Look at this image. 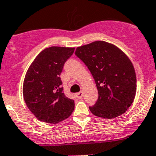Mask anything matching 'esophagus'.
Segmentation results:
<instances>
[{
	"label": "esophagus",
	"instance_id": "esophagus-1",
	"mask_svg": "<svg viewBox=\"0 0 156 156\" xmlns=\"http://www.w3.org/2000/svg\"><path fill=\"white\" fill-rule=\"evenodd\" d=\"M83 94H84L83 91H80V92H78V93L76 94V97L78 98H79V99H81V98L83 97Z\"/></svg>",
	"mask_w": 156,
	"mask_h": 156
}]
</instances>
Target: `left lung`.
<instances>
[{
	"mask_svg": "<svg viewBox=\"0 0 156 156\" xmlns=\"http://www.w3.org/2000/svg\"><path fill=\"white\" fill-rule=\"evenodd\" d=\"M75 55L87 66L98 90V99L89 107L94 115L113 119L133 104L136 76L127 55L111 43L95 41L76 49Z\"/></svg>",
	"mask_w": 156,
	"mask_h": 156,
	"instance_id": "8db88e82",
	"label": "left lung"
}]
</instances>
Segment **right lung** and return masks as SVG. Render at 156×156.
Here are the masks:
<instances>
[{
  "mask_svg": "<svg viewBox=\"0 0 156 156\" xmlns=\"http://www.w3.org/2000/svg\"><path fill=\"white\" fill-rule=\"evenodd\" d=\"M75 48L52 46L42 51L32 62L23 85L29 110L40 121L57 123L70 116L75 101L63 93L60 75Z\"/></svg>",
  "mask_w": 156,
  "mask_h": 156,
  "instance_id": "1",
  "label": "right lung"
}]
</instances>
